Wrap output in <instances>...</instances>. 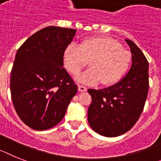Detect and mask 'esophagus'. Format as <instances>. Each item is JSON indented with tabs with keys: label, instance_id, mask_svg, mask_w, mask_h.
Masks as SVG:
<instances>
[{
	"label": "esophagus",
	"instance_id": "34e87169",
	"mask_svg": "<svg viewBox=\"0 0 161 161\" xmlns=\"http://www.w3.org/2000/svg\"><path fill=\"white\" fill-rule=\"evenodd\" d=\"M78 89L79 92H86L87 90V88L86 87H83L82 85H78Z\"/></svg>",
	"mask_w": 161,
	"mask_h": 161
}]
</instances>
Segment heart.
Segmentation results:
<instances>
[{
	"label": "heart",
	"mask_w": 161,
	"mask_h": 161,
	"mask_svg": "<svg viewBox=\"0 0 161 161\" xmlns=\"http://www.w3.org/2000/svg\"><path fill=\"white\" fill-rule=\"evenodd\" d=\"M132 56L114 39L94 36L83 39L78 47L69 44L63 51V63L71 74L76 76L89 60L90 68L77 77V81L95 85L101 81L105 86L118 83L130 66Z\"/></svg>",
	"instance_id": "b5f03b06"
}]
</instances>
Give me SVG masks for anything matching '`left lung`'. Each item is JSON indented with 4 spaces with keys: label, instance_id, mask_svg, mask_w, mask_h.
<instances>
[{
    "label": "left lung",
    "instance_id": "8db88e82",
    "mask_svg": "<svg viewBox=\"0 0 161 161\" xmlns=\"http://www.w3.org/2000/svg\"><path fill=\"white\" fill-rule=\"evenodd\" d=\"M125 42L133 61L128 74L109 87L88 89L92 103L87 120L92 129L104 137H117L130 130L141 115L148 93V61L133 41Z\"/></svg>",
    "mask_w": 161,
    "mask_h": 161
}]
</instances>
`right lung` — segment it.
<instances>
[{
  "instance_id": "right-lung-1",
  "label": "right lung",
  "mask_w": 161,
  "mask_h": 161,
  "mask_svg": "<svg viewBox=\"0 0 161 161\" xmlns=\"http://www.w3.org/2000/svg\"><path fill=\"white\" fill-rule=\"evenodd\" d=\"M76 29L50 26L37 31L19 48L10 76L16 113L34 130H46L64 118L78 87L63 67V51Z\"/></svg>"
}]
</instances>
